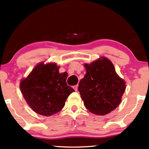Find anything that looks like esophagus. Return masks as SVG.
Listing matches in <instances>:
<instances>
[{"label":"esophagus","mask_w":149,"mask_h":149,"mask_svg":"<svg viewBox=\"0 0 149 149\" xmlns=\"http://www.w3.org/2000/svg\"><path fill=\"white\" fill-rule=\"evenodd\" d=\"M78 85H75V86H73V89H74V90H76V91H77V90H78Z\"/></svg>","instance_id":"1"}]
</instances>
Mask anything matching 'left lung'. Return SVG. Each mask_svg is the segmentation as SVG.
I'll return each instance as SVG.
<instances>
[{
	"label": "left lung",
	"mask_w": 149,
	"mask_h": 149,
	"mask_svg": "<svg viewBox=\"0 0 149 149\" xmlns=\"http://www.w3.org/2000/svg\"><path fill=\"white\" fill-rule=\"evenodd\" d=\"M84 78L79 83L78 91L89 111L104 116L116 109L126 88L125 81L116 73L110 59L100 57L90 64H84Z\"/></svg>",
	"instance_id": "obj_1"
}]
</instances>
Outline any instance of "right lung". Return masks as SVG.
Instances as JSON below:
<instances>
[{"instance_id": "1", "label": "right lung", "mask_w": 149, "mask_h": 149, "mask_svg": "<svg viewBox=\"0 0 149 149\" xmlns=\"http://www.w3.org/2000/svg\"><path fill=\"white\" fill-rule=\"evenodd\" d=\"M56 63H38L20 81V90L31 109L36 113L50 116L59 112L66 99L75 90L66 84L68 73H59Z\"/></svg>"}]
</instances>
